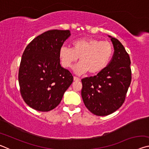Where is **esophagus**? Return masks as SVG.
<instances>
[{
	"label": "esophagus",
	"mask_w": 149,
	"mask_h": 149,
	"mask_svg": "<svg viewBox=\"0 0 149 149\" xmlns=\"http://www.w3.org/2000/svg\"><path fill=\"white\" fill-rule=\"evenodd\" d=\"M74 80L75 81H79L80 80L79 78H78L77 77H74Z\"/></svg>",
	"instance_id": "obj_1"
}]
</instances>
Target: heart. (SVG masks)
<instances>
[{"label":"heart","mask_w":149,"mask_h":149,"mask_svg":"<svg viewBox=\"0 0 149 149\" xmlns=\"http://www.w3.org/2000/svg\"><path fill=\"white\" fill-rule=\"evenodd\" d=\"M112 54L110 42L93 37L76 39L72 42V48L62 46L59 50L60 62L65 68H71L79 58V62L74 67V71L79 75L102 72L109 64Z\"/></svg>","instance_id":"obj_1"}]
</instances>
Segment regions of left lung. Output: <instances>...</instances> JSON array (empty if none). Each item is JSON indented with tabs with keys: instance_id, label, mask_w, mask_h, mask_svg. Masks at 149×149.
Returning a JSON list of instances; mask_svg holds the SVG:
<instances>
[{
	"instance_id": "obj_1",
	"label": "left lung",
	"mask_w": 149,
	"mask_h": 149,
	"mask_svg": "<svg viewBox=\"0 0 149 149\" xmlns=\"http://www.w3.org/2000/svg\"><path fill=\"white\" fill-rule=\"evenodd\" d=\"M108 37L114 49L111 61L97 75L81 79V97L85 107L100 116L109 115L121 107L132 81L129 54L117 39Z\"/></svg>"
}]
</instances>
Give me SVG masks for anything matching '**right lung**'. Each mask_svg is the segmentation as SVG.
<instances>
[{
	"instance_id": "1",
	"label": "right lung",
	"mask_w": 149,
	"mask_h": 149,
	"mask_svg": "<svg viewBox=\"0 0 149 149\" xmlns=\"http://www.w3.org/2000/svg\"><path fill=\"white\" fill-rule=\"evenodd\" d=\"M69 30H49L31 41L22 54L18 81L26 104L48 112L61 102L74 77L60 64L59 50L70 36Z\"/></svg>"
}]
</instances>
